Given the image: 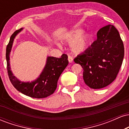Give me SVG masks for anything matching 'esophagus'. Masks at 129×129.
<instances>
[{"label":"esophagus","mask_w":129,"mask_h":129,"mask_svg":"<svg viewBox=\"0 0 129 129\" xmlns=\"http://www.w3.org/2000/svg\"><path fill=\"white\" fill-rule=\"evenodd\" d=\"M68 60H69V62L70 63H72L73 61V57L70 56H69V57H68Z\"/></svg>","instance_id":"obj_1"}]
</instances>
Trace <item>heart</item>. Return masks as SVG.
<instances>
[{"instance_id": "heart-1", "label": "heart", "mask_w": 129, "mask_h": 129, "mask_svg": "<svg viewBox=\"0 0 129 129\" xmlns=\"http://www.w3.org/2000/svg\"><path fill=\"white\" fill-rule=\"evenodd\" d=\"M81 28L74 29L66 33L62 37L63 41L69 43L72 42L71 45L72 50L75 53L79 54L84 52L87 49L91 41V36L89 33H84Z\"/></svg>"}]
</instances>
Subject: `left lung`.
<instances>
[{
	"label": "left lung",
	"instance_id": "obj_1",
	"mask_svg": "<svg viewBox=\"0 0 129 129\" xmlns=\"http://www.w3.org/2000/svg\"><path fill=\"white\" fill-rule=\"evenodd\" d=\"M124 56V44L119 32L113 25H108L98 31L97 39L74 61L83 68L85 84L100 89L116 79Z\"/></svg>",
	"mask_w": 129,
	"mask_h": 129
}]
</instances>
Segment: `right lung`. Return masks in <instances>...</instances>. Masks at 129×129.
I'll return each instance as SVG.
<instances>
[{
  "label": "right lung",
  "instance_id": "right-lung-1",
  "mask_svg": "<svg viewBox=\"0 0 129 129\" xmlns=\"http://www.w3.org/2000/svg\"><path fill=\"white\" fill-rule=\"evenodd\" d=\"M23 28L17 29L11 35L6 50V59L9 78L16 90L28 96L34 98H44L52 94L57 87L59 78L69 64L68 56L63 54L60 58L48 56L42 73L35 81L22 82L14 76L10 65V54L13 41L17 34Z\"/></svg>",
  "mask_w": 129,
  "mask_h": 129
}]
</instances>
